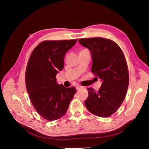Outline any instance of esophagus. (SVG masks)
Returning a JSON list of instances; mask_svg holds the SVG:
<instances>
[{
    "label": "esophagus",
    "mask_w": 149,
    "mask_h": 149,
    "mask_svg": "<svg viewBox=\"0 0 149 149\" xmlns=\"http://www.w3.org/2000/svg\"><path fill=\"white\" fill-rule=\"evenodd\" d=\"M81 88H82L81 86H76V89L78 91V90H80Z\"/></svg>",
    "instance_id": "esophagus-1"
}]
</instances>
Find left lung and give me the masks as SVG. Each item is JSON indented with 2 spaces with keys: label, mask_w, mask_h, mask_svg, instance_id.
I'll return each mask as SVG.
<instances>
[{
  "label": "left lung",
  "mask_w": 149,
  "mask_h": 149,
  "mask_svg": "<svg viewBox=\"0 0 149 149\" xmlns=\"http://www.w3.org/2000/svg\"><path fill=\"white\" fill-rule=\"evenodd\" d=\"M79 42L90 51L91 71L102 81L98 91L88 89L84 104L92 114L108 117L120 107L127 93L129 72L126 58L119 46L109 39L80 38Z\"/></svg>",
  "instance_id": "left-lung-1"
}]
</instances>
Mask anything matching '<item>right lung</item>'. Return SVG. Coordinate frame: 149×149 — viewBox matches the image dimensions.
Masks as SVG:
<instances>
[{"mask_svg":"<svg viewBox=\"0 0 149 149\" xmlns=\"http://www.w3.org/2000/svg\"><path fill=\"white\" fill-rule=\"evenodd\" d=\"M77 40L44 41L34 48L26 69V86L31 103L43 118L49 121L64 116L76 92L56 81L63 69L65 56Z\"/></svg>","mask_w":149,"mask_h":149,"instance_id":"add662e5","label":"right lung"}]
</instances>
